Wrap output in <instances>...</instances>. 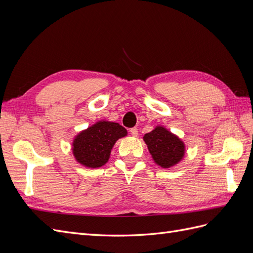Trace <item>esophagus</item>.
<instances>
[{
    "mask_svg": "<svg viewBox=\"0 0 253 253\" xmlns=\"http://www.w3.org/2000/svg\"><path fill=\"white\" fill-rule=\"evenodd\" d=\"M129 133L132 134V136L137 137V136H138V129H137V127H133V128L129 129Z\"/></svg>",
    "mask_w": 253,
    "mask_h": 253,
    "instance_id": "obj_1",
    "label": "esophagus"
}]
</instances>
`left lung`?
Returning <instances> with one entry per match:
<instances>
[{
    "label": "left lung",
    "instance_id": "obj_1",
    "mask_svg": "<svg viewBox=\"0 0 253 253\" xmlns=\"http://www.w3.org/2000/svg\"><path fill=\"white\" fill-rule=\"evenodd\" d=\"M143 141L148 145L154 163L164 169L176 166L185 157V142L163 126H156L150 133L145 134Z\"/></svg>",
    "mask_w": 253,
    "mask_h": 253
}]
</instances>
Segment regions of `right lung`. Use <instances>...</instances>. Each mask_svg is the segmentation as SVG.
<instances>
[{"instance_id": "obj_1", "label": "right lung", "mask_w": 253, "mask_h": 253, "mask_svg": "<svg viewBox=\"0 0 253 253\" xmlns=\"http://www.w3.org/2000/svg\"><path fill=\"white\" fill-rule=\"evenodd\" d=\"M126 135V129L117 122L97 121L75 136L73 155L81 166L97 169L109 162L114 144Z\"/></svg>"}]
</instances>
